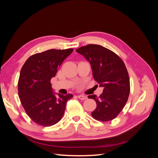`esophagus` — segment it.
Returning <instances> with one entry per match:
<instances>
[{
  "label": "esophagus",
  "instance_id": "34e87169",
  "mask_svg": "<svg viewBox=\"0 0 158 158\" xmlns=\"http://www.w3.org/2000/svg\"><path fill=\"white\" fill-rule=\"evenodd\" d=\"M78 98L80 99H81V100H85V99H86L88 98L85 96V95H78Z\"/></svg>",
  "mask_w": 158,
  "mask_h": 158
}]
</instances>
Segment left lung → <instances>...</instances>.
Segmentation results:
<instances>
[{"label":"left lung","mask_w":158,"mask_h":158,"mask_svg":"<svg viewBox=\"0 0 158 158\" xmlns=\"http://www.w3.org/2000/svg\"><path fill=\"white\" fill-rule=\"evenodd\" d=\"M76 51L89 62L94 78L103 88L99 98L88 95L97 104L92 117L103 122L113 120L125 107L130 93V80L125 63L114 52L99 45L89 44Z\"/></svg>","instance_id":"8db88e82"}]
</instances>
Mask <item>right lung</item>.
Segmentation results:
<instances>
[{
  "instance_id": "obj_1",
  "label": "right lung",
  "mask_w": 158,
  "mask_h": 158,
  "mask_svg": "<svg viewBox=\"0 0 158 158\" xmlns=\"http://www.w3.org/2000/svg\"><path fill=\"white\" fill-rule=\"evenodd\" d=\"M73 49H50L31 55L23 65L18 80V95L26 113L38 125L50 127L63 117L72 94L55 96L51 79Z\"/></svg>"
}]
</instances>
